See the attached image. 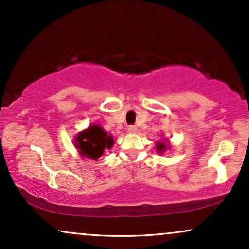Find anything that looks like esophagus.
<instances>
[{"label": "esophagus", "mask_w": 249, "mask_h": 249, "mask_svg": "<svg viewBox=\"0 0 249 249\" xmlns=\"http://www.w3.org/2000/svg\"><path fill=\"white\" fill-rule=\"evenodd\" d=\"M127 132L128 133H136L137 132V126H134V125H130V126L127 127Z\"/></svg>", "instance_id": "esophagus-1"}]
</instances>
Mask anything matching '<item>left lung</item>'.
<instances>
[{
	"mask_svg": "<svg viewBox=\"0 0 249 249\" xmlns=\"http://www.w3.org/2000/svg\"><path fill=\"white\" fill-rule=\"evenodd\" d=\"M168 147H170V145L165 144L164 142H157V146H156L157 151H158L159 153H162V152H164V151L166 150V148H168Z\"/></svg>",
	"mask_w": 249,
	"mask_h": 249,
	"instance_id": "1",
	"label": "left lung"
}]
</instances>
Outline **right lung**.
Instances as JSON below:
<instances>
[{
    "label": "right lung",
    "mask_w": 249,
    "mask_h": 249,
    "mask_svg": "<svg viewBox=\"0 0 249 249\" xmlns=\"http://www.w3.org/2000/svg\"><path fill=\"white\" fill-rule=\"evenodd\" d=\"M113 145V137L107 133L101 125H91L87 130L76 136L75 146L82 156L91 159H98L105 148H111Z\"/></svg>",
    "instance_id": "obj_1"
}]
</instances>
